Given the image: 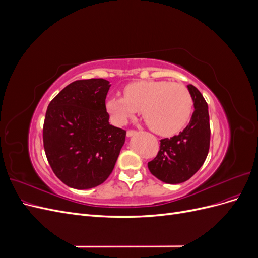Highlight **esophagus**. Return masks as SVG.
I'll use <instances>...</instances> for the list:
<instances>
[{"label":"esophagus","instance_id":"34e87169","mask_svg":"<svg viewBox=\"0 0 258 258\" xmlns=\"http://www.w3.org/2000/svg\"><path fill=\"white\" fill-rule=\"evenodd\" d=\"M137 134V131L136 130H128L127 131V137H132V136H134V135H136Z\"/></svg>","mask_w":258,"mask_h":258}]
</instances>
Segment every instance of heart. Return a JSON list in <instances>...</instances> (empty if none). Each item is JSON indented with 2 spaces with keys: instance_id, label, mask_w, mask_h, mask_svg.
I'll return each mask as SVG.
<instances>
[{
  "instance_id": "1",
  "label": "heart",
  "mask_w": 258,
  "mask_h": 258,
  "mask_svg": "<svg viewBox=\"0 0 258 258\" xmlns=\"http://www.w3.org/2000/svg\"><path fill=\"white\" fill-rule=\"evenodd\" d=\"M106 107L114 119L122 124L140 110L155 134L170 137L178 134L188 123L194 102L184 85L168 81H140L123 89V97L113 96Z\"/></svg>"
}]
</instances>
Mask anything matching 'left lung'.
<instances>
[{"mask_svg":"<svg viewBox=\"0 0 258 258\" xmlns=\"http://www.w3.org/2000/svg\"><path fill=\"white\" fill-rule=\"evenodd\" d=\"M188 88L195 111L187 127L179 135L160 140L156 157L147 163L151 173L168 184L189 179L204 165L210 147V118L208 104L192 85Z\"/></svg>","mask_w":258,"mask_h":258,"instance_id":"8db88e82","label":"left lung"}]
</instances>
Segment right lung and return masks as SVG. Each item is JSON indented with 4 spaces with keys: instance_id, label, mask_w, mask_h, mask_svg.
I'll return each mask as SVG.
<instances>
[{
    "instance_id": "add662e5",
    "label": "right lung",
    "mask_w": 258,
    "mask_h": 258,
    "mask_svg": "<svg viewBox=\"0 0 258 258\" xmlns=\"http://www.w3.org/2000/svg\"><path fill=\"white\" fill-rule=\"evenodd\" d=\"M110 82L75 81L54 97L46 111L43 142L53 173L75 189H88L110 176L126 130L108 122L105 99Z\"/></svg>"
}]
</instances>
